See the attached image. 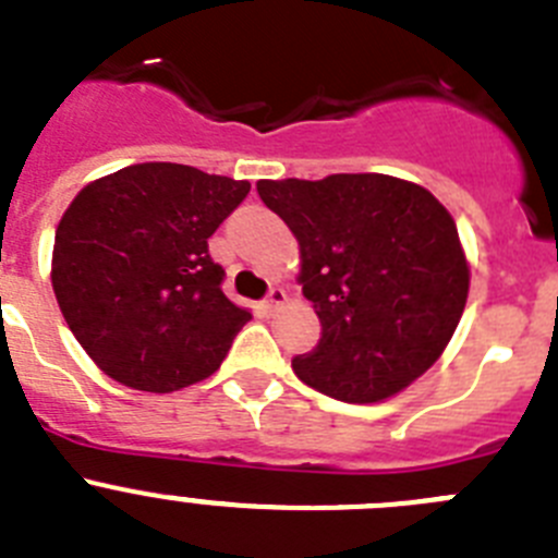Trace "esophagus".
Here are the masks:
<instances>
[{"label":"esophagus","instance_id":"esophagus-1","mask_svg":"<svg viewBox=\"0 0 558 558\" xmlns=\"http://www.w3.org/2000/svg\"><path fill=\"white\" fill-rule=\"evenodd\" d=\"M286 303V289H280V286H272V289L267 291V296H264V308L267 311H275L280 308V305Z\"/></svg>","mask_w":558,"mask_h":558}]
</instances>
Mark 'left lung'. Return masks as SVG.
<instances>
[{
  "mask_svg": "<svg viewBox=\"0 0 558 558\" xmlns=\"http://www.w3.org/2000/svg\"><path fill=\"white\" fill-rule=\"evenodd\" d=\"M300 242V283L322 322L291 368L341 402L408 388L446 350L468 300L457 226L432 192L383 173L258 181Z\"/></svg>",
  "mask_w": 558,
  "mask_h": 558,
  "instance_id": "obj_1",
  "label": "left lung"
}]
</instances>
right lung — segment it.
Segmentation results:
<instances>
[{
	"label": "right lung",
	"instance_id": "right-lung-1",
	"mask_svg": "<svg viewBox=\"0 0 558 558\" xmlns=\"http://www.w3.org/2000/svg\"><path fill=\"white\" fill-rule=\"evenodd\" d=\"M247 181L145 161L87 184L57 226L51 286L104 374L150 393L201 383L250 314L222 294L208 236Z\"/></svg>",
	"mask_w": 558,
	"mask_h": 558
}]
</instances>
